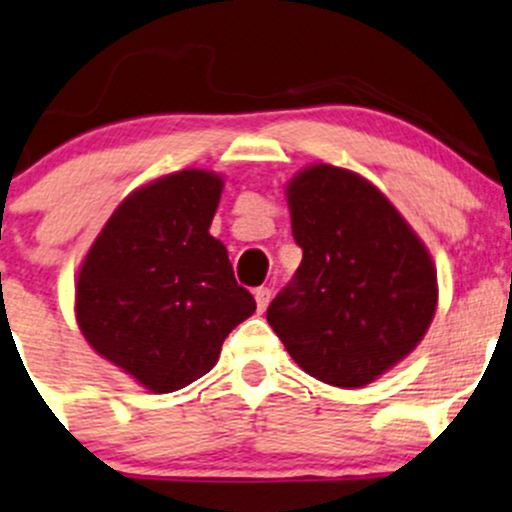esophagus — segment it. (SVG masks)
I'll list each match as a JSON object with an SVG mask.
<instances>
[{
	"mask_svg": "<svg viewBox=\"0 0 512 512\" xmlns=\"http://www.w3.org/2000/svg\"><path fill=\"white\" fill-rule=\"evenodd\" d=\"M272 299V289L270 287H257L255 289V301H257V311H265L267 304Z\"/></svg>",
	"mask_w": 512,
	"mask_h": 512,
	"instance_id": "esophagus-1",
	"label": "esophagus"
}]
</instances>
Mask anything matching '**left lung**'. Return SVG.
Returning <instances> with one entry per match:
<instances>
[{
	"label": "left lung",
	"instance_id": "8db88e82",
	"mask_svg": "<svg viewBox=\"0 0 512 512\" xmlns=\"http://www.w3.org/2000/svg\"><path fill=\"white\" fill-rule=\"evenodd\" d=\"M287 201L304 257L267 321L311 378L373 383L432 324V257L395 206L353 171L309 166L289 181Z\"/></svg>",
	"mask_w": 512,
	"mask_h": 512
}]
</instances>
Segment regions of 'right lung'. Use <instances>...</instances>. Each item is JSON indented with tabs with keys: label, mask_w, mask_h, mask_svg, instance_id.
Masks as SVG:
<instances>
[{
	"label": "right lung",
	"mask_w": 512,
	"mask_h": 512,
	"mask_svg": "<svg viewBox=\"0 0 512 512\" xmlns=\"http://www.w3.org/2000/svg\"><path fill=\"white\" fill-rule=\"evenodd\" d=\"M223 179L186 169L127 196L90 247L75 287L85 341L152 392H174L218 363L255 299L208 228Z\"/></svg>",
	"instance_id": "add662e5"
}]
</instances>
